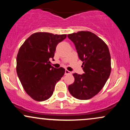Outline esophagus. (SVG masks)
<instances>
[{
  "instance_id": "esophagus-1",
  "label": "esophagus",
  "mask_w": 130,
  "mask_h": 130,
  "mask_svg": "<svg viewBox=\"0 0 130 130\" xmlns=\"http://www.w3.org/2000/svg\"><path fill=\"white\" fill-rule=\"evenodd\" d=\"M71 74V72H70V71H68V70H65V75H67V74Z\"/></svg>"
}]
</instances>
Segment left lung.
I'll return each mask as SVG.
<instances>
[{
  "label": "left lung",
  "instance_id": "8db88e82",
  "mask_svg": "<svg viewBox=\"0 0 130 130\" xmlns=\"http://www.w3.org/2000/svg\"><path fill=\"white\" fill-rule=\"evenodd\" d=\"M83 61L84 73H74V82L68 86L73 96L86 100L93 97L108 80L111 71V56L108 46L101 38L89 31L68 35Z\"/></svg>",
  "mask_w": 130,
  "mask_h": 130
}]
</instances>
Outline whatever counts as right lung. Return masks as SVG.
Masks as SVG:
<instances>
[{"mask_svg":"<svg viewBox=\"0 0 130 130\" xmlns=\"http://www.w3.org/2000/svg\"><path fill=\"white\" fill-rule=\"evenodd\" d=\"M67 35L47 32L32 34L19 48L16 58V71L26 93L38 101L49 99L56 83L65 73V69L50 65L58 43Z\"/></svg>","mask_w":130,"mask_h":130,"instance_id":"right-lung-1","label":"right lung"}]
</instances>
